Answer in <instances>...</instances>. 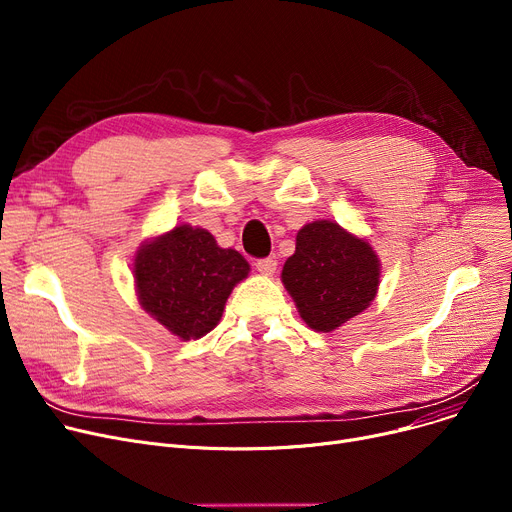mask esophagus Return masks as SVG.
<instances>
[{
	"mask_svg": "<svg viewBox=\"0 0 512 512\" xmlns=\"http://www.w3.org/2000/svg\"><path fill=\"white\" fill-rule=\"evenodd\" d=\"M256 268H258V273H262V275H273L277 270V260L275 258H258Z\"/></svg>",
	"mask_w": 512,
	"mask_h": 512,
	"instance_id": "obj_1",
	"label": "esophagus"
}]
</instances>
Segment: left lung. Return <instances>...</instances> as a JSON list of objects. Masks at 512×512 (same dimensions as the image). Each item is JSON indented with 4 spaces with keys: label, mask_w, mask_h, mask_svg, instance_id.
Listing matches in <instances>:
<instances>
[{
    "label": "left lung",
    "mask_w": 512,
    "mask_h": 512,
    "mask_svg": "<svg viewBox=\"0 0 512 512\" xmlns=\"http://www.w3.org/2000/svg\"><path fill=\"white\" fill-rule=\"evenodd\" d=\"M281 279L306 324L330 333L370 306L380 262L364 239L333 221H314L299 229Z\"/></svg>",
    "instance_id": "1"
}]
</instances>
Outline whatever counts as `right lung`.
Returning <instances> with one entry per match:
<instances>
[{"mask_svg":"<svg viewBox=\"0 0 512 512\" xmlns=\"http://www.w3.org/2000/svg\"><path fill=\"white\" fill-rule=\"evenodd\" d=\"M248 273L242 254L219 248L206 229L190 225L148 242L134 260L142 308L184 341L217 326L231 289Z\"/></svg>","mask_w":512,"mask_h":512,"instance_id":"obj_1","label":"right lung"}]
</instances>
